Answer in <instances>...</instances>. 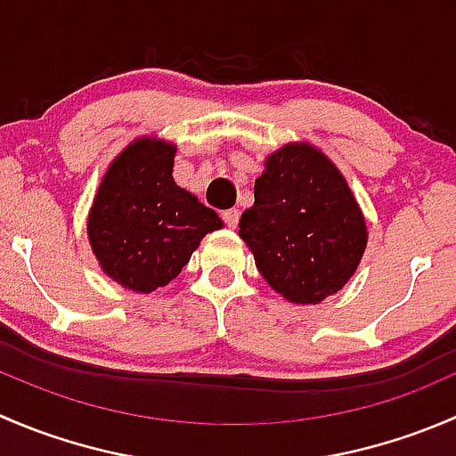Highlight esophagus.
Returning a JSON list of instances; mask_svg holds the SVG:
<instances>
[{
	"label": "esophagus",
	"instance_id": "34e87169",
	"mask_svg": "<svg viewBox=\"0 0 456 456\" xmlns=\"http://www.w3.org/2000/svg\"><path fill=\"white\" fill-rule=\"evenodd\" d=\"M238 209H227V211H223V220H224V224H227V227H232V229H236L238 227Z\"/></svg>",
	"mask_w": 456,
	"mask_h": 456
}]
</instances>
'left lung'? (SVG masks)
Returning a JSON list of instances; mask_svg holds the SVG:
<instances>
[{"label":"left lung","instance_id":"1","mask_svg":"<svg viewBox=\"0 0 456 456\" xmlns=\"http://www.w3.org/2000/svg\"><path fill=\"white\" fill-rule=\"evenodd\" d=\"M240 238L257 271L293 305H320L348 282L364 256L366 220L346 178L311 142H289L265 160Z\"/></svg>","mask_w":456,"mask_h":456}]
</instances>
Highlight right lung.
Returning <instances> with one entry per match:
<instances>
[{"mask_svg":"<svg viewBox=\"0 0 456 456\" xmlns=\"http://www.w3.org/2000/svg\"><path fill=\"white\" fill-rule=\"evenodd\" d=\"M176 145L132 141L105 172L87 238L105 275L136 293L172 282L207 233L223 227L214 209L174 183Z\"/></svg>","mask_w":456,"mask_h":456,"instance_id":"1","label":"right lung"}]
</instances>
